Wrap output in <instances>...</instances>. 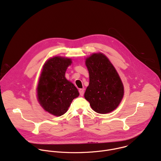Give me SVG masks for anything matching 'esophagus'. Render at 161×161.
Listing matches in <instances>:
<instances>
[{
    "mask_svg": "<svg viewBox=\"0 0 161 161\" xmlns=\"http://www.w3.org/2000/svg\"><path fill=\"white\" fill-rule=\"evenodd\" d=\"M79 92H80V94L81 96H83V94H84V89L83 88H80L79 90Z\"/></svg>",
    "mask_w": 161,
    "mask_h": 161,
    "instance_id": "obj_1",
    "label": "esophagus"
}]
</instances>
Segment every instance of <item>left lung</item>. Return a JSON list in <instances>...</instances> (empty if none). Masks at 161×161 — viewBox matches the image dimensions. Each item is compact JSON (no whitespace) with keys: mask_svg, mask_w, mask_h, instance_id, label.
Listing matches in <instances>:
<instances>
[{"mask_svg":"<svg viewBox=\"0 0 161 161\" xmlns=\"http://www.w3.org/2000/svg\"><path fill=\"white\" fill-rule=\"evenodd\" d=\"M89 85L84 97L94 111L106 114L115 109L124 94L122 81L115 68L102 53H95L85 59Z\"/></svg>","mask_w":161,"mask_h":161,"instance_id":"1","label":"left lung"}]
</instances>
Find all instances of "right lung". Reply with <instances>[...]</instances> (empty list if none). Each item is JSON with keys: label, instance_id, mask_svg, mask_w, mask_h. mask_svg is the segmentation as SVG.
<instances>
[{"label": "right lung", "instance_id": "add662e5", "mask_svg": "<svg viewBox=\"0 0 161 161\" xmlns=\"http://www.w3.org/2000/svg\"><path fill=\"white\" fill-rule=\"evenodd\" d=\"M72 60L55 56L49 58L42 67L37 87V97L41 107L54 116L67 112L73 100L79 96L76 87L68 81L65 74Z\"/></svg>", "mask_w": 161, "mask_h": 161}]
</instances>
